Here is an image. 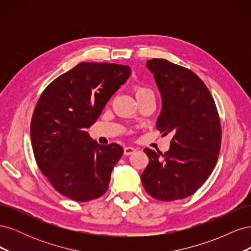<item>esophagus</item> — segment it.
I'll return each mask as SVG.
<instances>
[{
    "label": "esophagus",
    "instance_id": "34e87169",
    "mask_svg": "<svg viewBox=\"0 0 251 251\" xmlns=\"http://www.w3.org/2000/svg\"><path fill=\"white\" fill-rule=\"evenodd\" d=\"M136 151V149L134 148V147H126L125 149H124V154L126 155V156H130V155H132L133 153H135Z\"/></svg>",
    "mask_w": 251,
    "mask_h": 251
}]
</instances>
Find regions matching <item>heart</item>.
Listing matches in <instances>:
<instances>
[{
  "label": "heart",
  "instance_id": "heart-1",
  "mask_svg": "<svg viewBox=\"0 0 251 251\" xmlns=\"http://www.w3.org/2000/svg\"><path fill=\"white\" fill-rule=\"evenodd\" d=\"M151 92V91L146 87H136L135 89V95L136 97L137 96H140V95H143V94H147V93H150Z\"/></svg>",
  "mask_w": 251,
  "mask_h": 251
}]
</instances>
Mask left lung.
I'll list each match as a JSON object with an SVG mask.
<instances>
[{"label": "left lung", "instance_id": "8db88e82", "mask_svg": "<svg viewBox=\"0 0 251 251\" xmlns=\"http://www.w3.org/2000/svg\"><path fill=\"white\" fill-rule=\"evenodd\" d=\"M161 94L157 130L173 133L166 153L144 149L150 159L141 174L144 189L160 201L184 199L209 177L221 148V125L211 94L189 69L162 58L147 62Z\"/></svg>", "mask_w": 251, "mask_h": 251}]
</instances>
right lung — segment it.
<instances>
[{"mask_svg": "<svg viewBox=\"0 0 251 251\" xmlns=\"http://www.w3.org/2000/svg\"><path fill=\"white\" fill-rule=\"evenodd\" d=\"M130 75L125 65L80 63L53 80L36 103L30 127L36 163L71 200L87 202L107 192L124 149L98 144L86 130Z\"/></svg>", "mask_w": 251, "mask_h": 251, "instance_id": "1", "label": "right lung"}]
</instances>
